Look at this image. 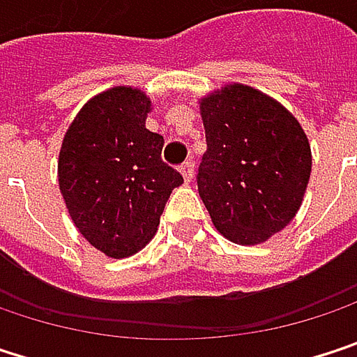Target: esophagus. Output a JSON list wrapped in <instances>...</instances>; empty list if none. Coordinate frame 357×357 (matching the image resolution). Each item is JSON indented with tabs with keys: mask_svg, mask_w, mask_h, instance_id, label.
Wrapping results in <instances>:
<instances>
[{
	"mask_svg": "<svg viewBox=\"0 0 357 357\" xmlns=\"http://www.w3.org/2000/svg\"><path fill=\"white\" fill-rule=\"evenodd\" d=\"M179 172H181V176L185 181H192L194 179V163L192 161H185L183 165H179Z\"/></svg>",
	"mask_w": 357,
	"mask_h": 357,
	"instance_id": "obj_1",
	"label": "esophagus"
}]
</instances>
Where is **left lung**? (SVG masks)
Listing matches in <instances>:
<instances>
[{
	"instance_id": "8db88e82",
	"label": "left lung",
	"mask_w": 357,
	"mask_h": 357,
	"mask_svg": "<svg viewBox=\"0 0 357 357\" xmlns=\"http://www.w3.org/2000/svg\"><path fill=\"white\" fill-rule=\"evenodd\" d=\"M206 153L198 194L213 225L234 244L254 246L300 211L312 172L300 121L268 95L225 84L200 99Z\"/></svg>"
}]
</instances>
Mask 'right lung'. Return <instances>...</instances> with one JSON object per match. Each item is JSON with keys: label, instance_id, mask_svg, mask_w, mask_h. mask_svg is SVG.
Here are the masks:
<instances>
[{"label": "right lung", "instance_id": "add662e5", "mask_svg": "<svg viewBox=\"0 0 357 357\" xmlns=\"http://www.w3.org/2000/svg\"><path fill=\"white\" fill-rule=\"evenodd\" d=\"M151 99L132 86L93 97L70 123L57 161L68 213L84 240L111 258L142 250L157 234L174 188L163 136L146 130Z\"/></svg>", "mask_w": 357, "mask_h": 357}]
</instances>
